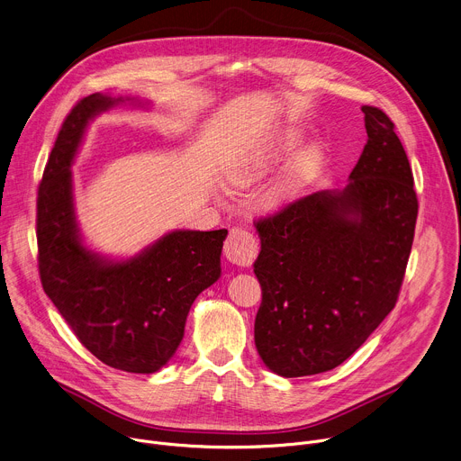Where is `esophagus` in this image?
<instances>
[{"label":"esophagus","instance_id":"1","mask_svg":"<svg viewBox=\"0 0 461 461\" xmlns=\"http://www.w3.org/2000/svg\"><path fill=\"white\" fill-rule=\"evenodd\" d=\"M224 255L237 267H249L257 257V242L244 228H231L224 242Z\"/></svg>","mask_w":461,"mask_h":461}]
</instances>
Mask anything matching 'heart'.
I'll return each mask as SVG.
<instances>
[{"label":"heart","mask_w":461,"mask_h":461,"mask_svg":"<svg viewBox=\"0 0 461 461\" xmlns=\"http://www.w3.org/2000/svg\"><path fill=\"white\" fill-rule=\"evenodd\" d=\"M297 142H299V137L295 133L283 135L277 142H274L268 149H265V153H260L255 160H251L248 164H242L240 167L231 171L230 173V180L235 185H240V187L249 185L262 173H267L268 169L277 166L285 157H288L290 151L297 146ZM317 164H319V149L315 146L306 148L295 158L294 166L290 167L281 191H277L276 196H274V203H281L283 199H286L288 194H292L295 189H299L313 175Z\"/></svg>","instance_id":"b5f03b06"}]
</instances>
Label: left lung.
<instances>
[{
	"instance_id": "obj_1",
	"label": "left lung",
	"mask_w": 461,
	"mask_h": 461,
	"mask_svg": "<svg viewBox=\"0 0 461 461\" xmlns=\"http://www.w3.org/2000/svg\"><path fill=\"white\" fill-rule=\"evenodd\" d=\"M368 140L343 191H317L255 221L262 301L255 347L283 377L332 370L396 306L418 196L393 122L363 105Z\"/></svg>"
}]
</instances>
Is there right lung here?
I'll return each instance as SVG.
<instances>
[{"label": "right lung", "mask_w": 461, "mask_h": 461, "mask_svg": "<svg viewBox=\"0 0 461 461\" xmlns=\"http://www.w3.org/2000/svg\"><path fill=\"white\" fill-rule=\"evenodd\" d=\"M122 102L95 93L63 120L38 187V270L45 294L95 357L118 370L153 374L178 348L196 295L221 277L228 230L171 231L120 262L82 244L71 164L89 120Z\"/></svg>", "instance_id": "add662e5"}]
</instances>
